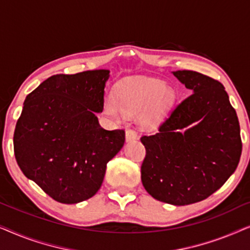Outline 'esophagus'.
Here are the masks:
<instances>
[{"label":"esophagus","instance_id":"34e87169","mask_svg":"<svg viewBox=\"0 0 250 250\" xmlns=\"http://www.w3.org/2000/svg\"><path fill=\"white\" fill-rule=\"evenodd\" d=\"M125 138H126V142H131L138 139V134H136V132L133 131V129H127L125 133Z\"/></svg>","mask_w":250,"mask_h":250}]
</instances>
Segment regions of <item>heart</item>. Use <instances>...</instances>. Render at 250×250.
Wrapping results in <instances>:
<instances>
[{
    "instance_id": "heart-1",
    "label": "heart",
    "mask_w": 250,
    "mask_h": 250,
    "mask_svg": "<svg viewBox=\"0 0 250 250\" xmlns=\"http://www.w3.org/2000/svg\"><path fill=\"white\" fill-rule=\"evenodd\" d=\"M174 100V91L163 86L158 81L132 78L122 82L116 88V95L104 101V112L114 121L122 118V112L135 115L147 108L142 123L150 125L166 114Z\"/></svg>"
}]
</instances>
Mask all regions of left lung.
<instances>
[{
	"instance_id": "8db88e82",
	"label": "left lung",
	"mask_w": 250,
	"mask_h": 250,
	"mask_svg": "<svg viewBox=\"0 0 250 250\" xmlns=\"http://www.w3.org/2000/svg\"><path fill=\"white\" fill-rule=\"evenodd\" d=\"M172 74L192 92L142 136L141 180L150 196L184 206L206 199L234 173L242 143L237 112L220 82L192 70Z\"/></svg>"
}]
</instances>
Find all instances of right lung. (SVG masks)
I'll use <instances>...</instances> for the list:
<instances>
[{
  "label": "right lung",
  "instance_id": "add662e5",
  "mask_svg": "<svg viewBox=\"0 0 250 250\" xmlns=\"http://www.w3.org/2000/svg\"><path fill=\"white\" fill-rule=\"evenodd\" d=\"M107 69L53 75L23 102L13 148L27 179L62 204H77L100 189L107 163L125 142L123 129L99 124Z\"/></svg>",
  "mask_w": 250,
  "mask_h": 250
}]
</instances>
